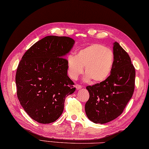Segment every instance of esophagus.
Returning a JSON list of instances; mask_svg holds the SVG:
<instances>
[{"label":"esophagus","mask_w":149,"mask_h":149,"mask_svg":"<svg viewBox=\"0 0 149 149\" xmlns=\"http://www.w3.org/2000/svg\"><path fill=\"white\" fill-rule=\"evenodd\" d=\"M75 87H76V88H77V90L81 89V88H82V86H80V85H79V84H76V85H75Z\"/></svg>","instance_id":"esophagus-1"}]
</instances>
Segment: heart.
I'll list each match as a JSON object with an SVG mask.
<instances>
[{"label": "heart", "instance_id": "b5f03b06", "mask_svg": "<svg viewBox=\"0 0 149 149\" xmlns=\"http://www.w3.org/2000/svg\"><path fill=\"white\" fill-rule=\"evenodd\" d=\"M114 54L113 51L105 45L93 44L80 49L76 56L68 57L69 74L72 79H77L83 72L87 80L92 84L102 82L107 79L113 69Z\"/></svg>", "mask_w": 149, "mask_h": 149}]
</instances>
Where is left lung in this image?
<instances>
[{"label": "left lung", "instance_id": "8db88e82", "mask_svg": "<svg viewBox=\"0 0 149 149\" xmlns=\"http://www.w3.org/2000/svg\"><path fill=\"white\" fill-rule=\"evenodd\" d=\"M113 54L114 63L109 77L86 87L89 98L85 111L88 118L95 123L104 124L119 116L134 91L135 68L128 53L116 42Z\"/></svg>", "mask_w": 149, "mask_h": 149}]
</instances>
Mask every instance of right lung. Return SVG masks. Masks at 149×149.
I'll return each mask as SVG.
<instances>
[{
  "label": "right lung",
  "mask_w": 149,
  "mask_h": 149,
  "mask_svg": "<svg viewBox=\"0 0 149 149\" xmlns=\"http://www.w3.org/2000/svg\"><path fill=\"white\" fill-rule=\"evenodd\" d=\"M74 44L67 36H45L26 51L19 63L15 77L18 99L38 123L55 121L63 113L65 98L75 91L64 58Z\"/></svg>",
  "instance_id": "obj_1"
}]
</instances>
